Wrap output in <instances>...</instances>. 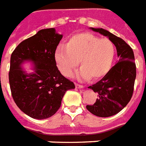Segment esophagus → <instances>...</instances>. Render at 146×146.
I'll use <instances>...</instances> for the list:
<instances>
[{
  "label": "esophagus",
  "mask_w": 146,
  "mask_h": 146,
  "mask_svg": "<svg viewBox=\"0 0 146 146\" xmlns=\"http://www.w3.org/2000/svg\"><path fill=\"white\" fill-rule=\"evenodd\" d=\"M75 86H76V88H83L84 86L82 84H77V83H75Z\"/></svg>",
  "instance_id": "1"
}]
</instances>
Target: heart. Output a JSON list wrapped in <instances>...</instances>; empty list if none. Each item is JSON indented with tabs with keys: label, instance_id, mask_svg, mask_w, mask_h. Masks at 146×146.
Listing matches in <instances>:
<instances>
[{
	"label": "heart",
	"instance_id": "heart-1",
	"mask_svg": "<svg viewBox=\"0 0 146 146\" xmlns=\"http://www.w3.org/2000/svg\"><path fill=\"white\" fill-rule=\"evenodd\" d=\"M114 57L115 46L112 40L88 33L71 36L66 47L60 46L54 54L58 67L64 76H70L80 61L79 76L92 81L102 79L109 73Z\"/></svg>",
	"mask_w": 146,
	"mask_h": 146
}]
</instances>
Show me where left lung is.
I'll use <instances>...</instances> for the list:
<instances>
[{"label":"left lung","instance_id":"left-lung-1","mask_svg":"<svg viewBox=\"0 0 146 146\" xmlns=\"http://www.w3.org/2000/svg\"><path fill=\"white\" fill-rule=\"evenodd\" d=\"M108 36L116 46L119 60L106 76L88 88L98 94L93 105L86 108L99 117H109L120 112L131 100L136 78V65L132 48L123 39L104 29L91 28Z\"/></svg>","mask_w":146,"mask_h":146}]
</instances>
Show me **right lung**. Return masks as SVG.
<instances>
[{"label": "right lung", "mask_w": 146, "mask_h": 146, "mask_svg": "<svg viewBox=\"0 0 146 146\" xmlns=\"http://www.w3.org/2000/svg\"><path fill=\"white\" fill-rule=\"evenodd\" d=\"M62 37L54 28L40 30L21 42L11 55L8 78L12 98L18 107L33 119L53 116L66 92L75 88L56 66L54 54ZM25 60L34 62L33 74L25 73L21 67Z\"/></svg>", "instance_id": "1"}]
</instances>
